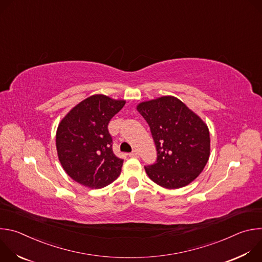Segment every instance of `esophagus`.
<instances>
[{"label": "esophagus", "mask_w": 262, "mask_h": 262, "mask_svg": "<svg viewBox=\"0 0 262 262\" xmlns=\"http://www.w3.org/2000/svg\"><path fill=\"white\" fill-rule=\"evenodd\" d=\"M130 158H138L139 157V152L137 150H133L129 155H128Z\"/></svg>", "instance_id": "obj_1"}]
</instances>
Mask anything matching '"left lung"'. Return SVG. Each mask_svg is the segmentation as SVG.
<instances>
[{
	"label": "left lung",
	"instance_id": "8db88e82",
	"mask_svg": "<svg viewBox=\"0 0 262 262\" xmlns=\"http://www.w3.org/2000/svg\"><path fill=\"white\" fill-rule=\"evenodd\" d=\"M137 110L150 127L158 152L156 163L145 166L149 178L166 189L196 179L209 159L206 124L173 96L141 102Z\"/></svg>",
	"mask_w": 262,
	"mask_h": 262
}]
</instances>
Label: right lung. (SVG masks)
Here are the masks:
<instances>
[{"instance_id": "right-lung-1", "label": "right lung", "mask_w": 262, "mask_h": 262, "mask_svg": "<svg viewBox=\"0 0 262 262\" xmlns=\"http://www.w3.org/2000/svg\"><path fill=\"white\" fill-rule=\"evenodd\" d=\"M124 104V100L92 95L74 106L60 122L56 135L58 157L74 181L100 189L120 175L123 160L113 152L107 125Z\"/></svg>"}]
</instances>
